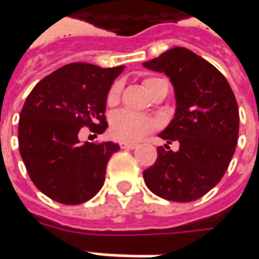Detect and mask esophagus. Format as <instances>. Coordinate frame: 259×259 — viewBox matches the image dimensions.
Instances as JSON below:
<instances>
[{
  "label": "esophagus",
  "instance_id": "obj_1",
  "mask_svg": "<svg viewBox=\"0 0 259 259\" xmlns=\"http://www.w3.org/2000/svg\"><path fill=\"white\" fill-rule=\"evenodd\" d=\"M139 145L138 143H129V142H120V147L121 149H129V150H133L136 149Z\"/></svg>",
  "mask_w": 259,
  "mask_h": 259
}]
</instances>
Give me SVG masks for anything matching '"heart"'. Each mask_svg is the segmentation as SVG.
Masks as SVG:
<instances>
[{
  "label": "heart",
  "instance_id": "1",
  "mask_svg": "<svg viewBox=\"0 0 259 259\" xmlns=\"http://www.w3.org/2000/svg\"><path fill=\"white\" fill-rule=\"evenodd\" d=\"M160 78L156 77H147L143 81V85L147 92L150 93L153 90V87ZM121 94V84L119 81H116L110 87L106 102L109 107L116 106L120 102ZM156 129V121L153 120L149 116H143L139 113H133L130 110H120V112L114 113L110 119V133L114 139L124 140V142H136L139 139H142L145 135L153 132Z\"/></svg>",
  "mask_w": 259,
  "mask_h": 259
}]
</instances>
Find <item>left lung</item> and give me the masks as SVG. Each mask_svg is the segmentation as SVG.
Wrapping results in <instances>:
<instances>
[{
    "label": "left lung",
    "instance_id": "left-lung-1",
    "mask_svg": "<svg viewBox=\"0 0 259 259\" xmlns=\"http://www.w3.org/2000/svg\"><path fill=\"white\" fill-rule=\"evenodd\" d=\"M143 64L170 77L178 107L159 136L169 145L179 142L178 152L157 147L155 165L143 172L145 183L167 201H196L222 179L234 156L239 130L235 94L218 68L183 47Z\"/></svg>",
    "mask_w": 259,
    "mask_h": 259
}]
</instances>
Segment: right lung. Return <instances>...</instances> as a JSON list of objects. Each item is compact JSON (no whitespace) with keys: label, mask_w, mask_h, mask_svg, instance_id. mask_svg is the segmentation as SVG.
Wrapping results in <instances>:
<instances>
[{"label":"right lung","mask_w":259,"mask_h":259,"mask_svg":"<svg viewBox=\"0 0 259 259\" xmlns=\"http://www.w3.org/2000/svg\"><path fill=\"white\" fill-rule=\"evenodd\" d=\"M124 66L71 63L44 77L20 113L18 145L32 183L53 201L78 205L102 189L113 142L80 143L81 127H107L106 97Z\"/></svg>","instance_id":"1"}]
</instances>
